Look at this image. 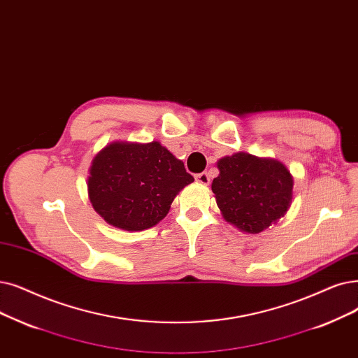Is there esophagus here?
Instances as JSON below:
<instances>
[{
    "mask_svg": "<svg viewBox=\"0 0 358 358\" xmlns=\"http://www.w3.org/2000/svg\"><path fill=\"white\" fill-rule=\"evenodd\" d=\"M196 181L197 182H200V184H203V185H208L209 184V181H210V178H209V176H208V173H200V174H196Z\"/></svg>",
    "mask_w": 358,
    "mask_h": 358,
    "instance_id": "34e87169",
    "label": "esophagus"
}]
</instances>
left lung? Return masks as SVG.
Listing matches in <instances>:
<instances>
[{"label": "left lung", "mask_w": 358, "mask_h": 358, "mask_svg": "<svg viewBox=\"0 0 358 358\" xmlns=\"http://www.w3.org/2000/svg\"><path fill=\"white\" fill-rule=\"evenodd\" d=\"M220 176L212 181L224 220L248 234L276 224L292 201L294 178L278 159L237 152L216 162Z\"/></svg>", "instance_id": "8db88e82"}]
</instances>
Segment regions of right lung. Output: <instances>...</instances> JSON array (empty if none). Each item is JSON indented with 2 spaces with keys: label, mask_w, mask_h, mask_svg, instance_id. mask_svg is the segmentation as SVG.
I'll use <instances>...</instances> for the list:
<instances>
[{
  "label": "right lung",
  "mask_w": 358,
  "mask_h": 358,
  "mask_svg": "<svg viewBox=\"0 0 358 358\" xmlns=\"http://www.w3.org/2000/svg\"><path fill=\"white\" fill-rule=\"evenodd\" d=\"M194 178L159 142H113L92 159L87 196L110 225L143 231L162 221Z\"/></svg>",
  "instance_id": "obj_1"
}]
</instances>
